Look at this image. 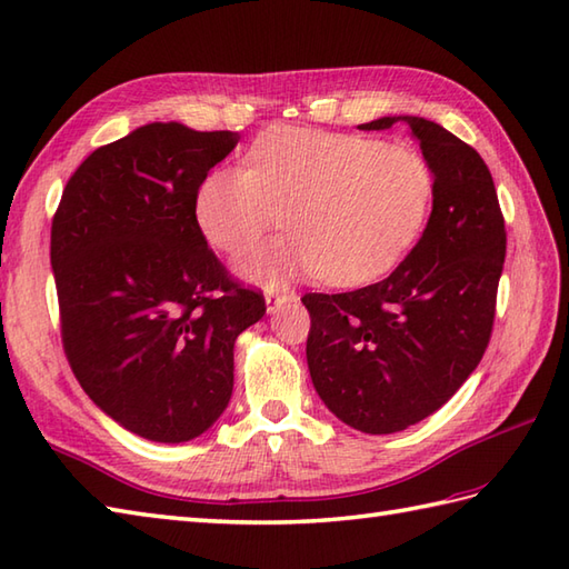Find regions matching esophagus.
I'll list each match as a JSON object with an SVG mask.
<instances>
[{
  "label": "esophagus",
  "instance_id": "34e87169",
  "mask_svg": "<svg viewBox=\"0 0 569 569\" xmlns=\"http://www.w3.org/2000/svg\"><path fill=\"white\" fill-rule=\"evenodd\" d=\"M291 300H296V296L293 293H286V291H281V293H266V310L269 312H276L278 308L281 306H286V303H291Z\"/></svg>",
  "mask_w": 569,
  "mask_h": 569
}]
</instances>
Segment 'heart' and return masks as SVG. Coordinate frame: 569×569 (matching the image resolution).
<instances>
[{"label":"heart","instance_id":"heart-1","mask_svg":"<svg viewBox=\"0 0 569 569\" xmlns=\"http://www.w3.org/2000/svg\"><path fill=\"white\" fill-rule=\"evenodd\" d=\"M432 200V166L408 143L276 127L251 143L247 168L202 180L196 220L212 249L239 257L288 212L296 232L249 253L241 276L266 288L306 273L361 286L406 259Z\"/></svg>","mask_w":569,"mask_h":569}]
</instances>
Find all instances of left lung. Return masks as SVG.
Listing matches in <instances>:
<instances>
[{
	"label": "left lung",
	"mask_w": 569,
	"mask_h": 569,
	"mask_svg": "<svg viewBox=\"0 0 569 569\" xmlns=\"http://www.w3.org/2000/svg\"><path fill=\"white\" fill-rule=\"evenodd\" d=\"M406 122L432 166L435 200L418 244L379 283L306 293L308 369L349 428L389 435L445 406L487 352L506 259V227L485 159L422 117Z\"/></svg>",
	"instance_id": "8db88e82"
}]
</instances>
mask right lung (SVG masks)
<instances>
[{"mask_svg": "<svg viewBox=\"0 0 569 569\" xmlns=\"http://www.w3.org/2000/svg\"><path fill=\"white\" fill-rule=\"evenodd\" d=\"M237 131L153 122L94 149L51 224L60 337L94 406L153 442H188L222 416L234 342L266 312L196 220Z\"/></svg>", "mask_w": 569, "mask_h": 569, "instance_id": "right-lung-1", "label": "right lung"}]
</instances>
